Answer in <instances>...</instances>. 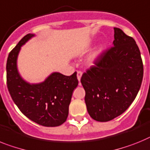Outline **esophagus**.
Here are the masks:
<instances>
[{"mask_svg":"<svg viewBox=\"0 0 150 150\" xmlns=\"http://www.w3.org/2000/svg\"><path fill=\"white\" fill-rule=\"evenodd\" d=\"M81 76H82V72H81V71H77V78H78V80H79V81H80Z\"/></svg>","mask_w":150,"mask_h":150,"instance_id":"obj_1","label":"esophagus"}]
</instances>
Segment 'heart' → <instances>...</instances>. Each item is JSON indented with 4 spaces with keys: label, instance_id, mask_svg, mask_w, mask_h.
<instances>
[{
    "label": "heart",
    "instance_id": "obj_1",
    "mask_svg": "<svg viewBox=\"0 0 150 150\" xmlns=\"http://www.w3.org/2000/svg\"><path fill=\"white\" fill-rule=\"evenodd\" d=\"M100 49L98 48V49H96L93 53H91L90 54L89 57H88V59H87V62H88L89 65H92L95 62V61L97 60V59L98 58L99 55H100Z\"/></svg>",
    "mask_w": 150,
    "mask_h": 150
}]
</instances>
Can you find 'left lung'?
<instances>
[{"label":"left lung","instance_id":"left-lung-1","mask_svg":"<svg viewBox=\"0 0 150 150\" xmlns=\"http://www.w3.org/2000/svg\"><path fill=\"white\" fill-rule=\"evenodd\" d=\"M112 47L82 75L87 109L97 122L122 115L136 98L144 76L140 52L134 39L114 28Z\"/></svg>","mask_w":150,"mask_h":150}]
</instances>
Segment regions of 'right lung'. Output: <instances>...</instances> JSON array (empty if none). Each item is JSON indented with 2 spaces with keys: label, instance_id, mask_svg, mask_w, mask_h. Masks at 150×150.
<instances>
[{
  "label": "right lung",
  "instance_id": "right-lung-1",
  "mask_svg": "<svg viewBox=\"0 0 150 150\" xmlns=\"http://www.w3.org/2000/svg\"><path fill=\"white\" fill-rule=\"evenodd\" d=\"M34 34L21 39L9 53L6 62V83L13 102L34 122L45 127H57L66 121L74 89L79 84L77 73L70 76L53 72L43 82L30 84L21 77L17 58L21 50Z\"/></svg>",
  "mask_w": 150,
  "mask_h": 150
}]
</instances>
